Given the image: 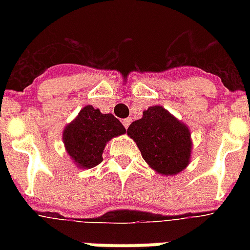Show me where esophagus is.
Wrapping results in <instances>:
<instances>
[{
  "mask_svg": "<svg viewBox=\"0 0 250 250\" xmlns=\"http://www.w3.org/2000/svg\"><path fill=\"white\" fill-rule=\"evenodd\" d=\"M122 123H123V125H125V128H128V125H130V123H131V119H130V118H127V119H123V122H122Z\"/></svg>",
  "mask_w": 250,
  "mask_h": 250,
  "instance_id": "1",
  "label": "esophagus"
}]
</instances>
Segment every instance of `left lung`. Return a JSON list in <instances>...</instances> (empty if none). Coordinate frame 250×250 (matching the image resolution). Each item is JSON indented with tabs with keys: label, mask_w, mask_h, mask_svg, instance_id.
<instances>
[{
	"label": "left lung",
	"mask_w": 250,
	"mask_h": 250,
	"mask_svg": "<svg viewBox=\"0 0 250 250\" xmlns=\"http://www.w3.org/2000/svg\"><path fill=\"white\" fill-rule=\"evenodd\" d=\"M127 135L134 139L148 167L161 175H175L190 163V128L162 105L145 109L141 119L131 123Z\"/></svg>",
	"instance_id": "1"
}]
</instances>
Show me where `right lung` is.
<instances>
[{"mask_svg":"<svg viewBox=\"0 0 250 250\" xmlns=\"http://www.w3.org/2000/svg\"><path fill=\"white\" fill-rule=\"evenodd\" d=\"M125 134V128L112 114L85 105L64 127L62 143L66 154L79 168H92L103 161V150L112 138Z\"/></svg>","mask_w":250,"mask_h":250,"instance_id":"add662e5","label":"right lung"}]
</instances>
